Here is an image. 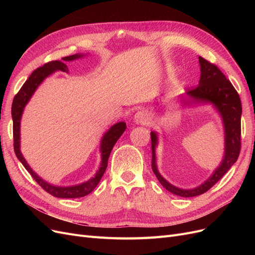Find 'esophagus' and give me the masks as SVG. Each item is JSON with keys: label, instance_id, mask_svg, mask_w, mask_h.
<instances>
[{"label": "esophagus", "instance_id": "34e87169", "mask_svg": "<svg viewBox=\"0 0 255 255\" xmlns=\"http://www.w3.org/2000/svg\"><path fill=\"white\" fill-rule=\"evenodd\" d=\"M150 116L146 112L140 111V112H137L134 116V121L138 125H149L150 123Z\"/></svg>", "mask_w": 255, "mask_h": 255}]
</instances>
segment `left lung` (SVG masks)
<instances>
[{"mask_svg":"<svg viewBox=\"0 0 255 255\" xmlns=\"http://www.w3.org/2000/svg\"><path fill=\"white\" fill-rule=\"evenodd\" d=\"M200 67H201V76L199 85L194 88H188L186 94L196 102H212L220 112L226 129V154L220 167L214 172V174L205 183L194 189H181L170 183H168L161 176L156 168L155 161V144L157 138L155 133H151L152 140V170L156 175L159 183L172 194L190 198L202 195L208 189H211L221 177L225 175L229 169L237 160L242 148V101L238 92L234 88L226 75L220 69L211 61L199 56ZM187 103L188 101H184Z\"/></svg>","mask_w":255,"mask_h":255,"instance_id":"8db88e82","label":"left lung"}]
</instances>
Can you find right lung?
Returning <instances> with one entry per match:
<instances>
[{"mask_svg":"<svg viewBox=\"0 0 255 255\" xmlns=\"http://www.w3.org/2000/svg\"><path fill=\"white\" fill-rule=\"evenodd\" d=\"M79 57H81V55L75 54V55L66 56L61 59L68 61V60H73ZM55 70L66 72L68 71V67L64 63H61V61L53 60V61H49L47 64H44L39 68H37L36 70L29 75V78L26 80V82L23 84V86L18 91V94L14 96L12 106H11L13 150H14V153H16L18 159L21 161L22 165L25 167V169L29 172V174L32 175L33 179L38 183V185H39L42 189L49 192L50 195L57 198H81L84 196H87L97 187V185L99 184L100 180H101V177L103 176L106 170L107 161H109V157L113 150V146L115 145L116 142H117V140L123 134V132H125L127 126L125 122H119L117 125L112 127L109 132L104 135L101 142V152H102L101 167H100L96 176L92 177V179H90L88 182L83 183L81 185H76V186H71V187H57V186H53V185H50L47 182H44L42 179H40V177L38 176L35 172H33L32 169L29 168V166L26 164L25 159L23 158L22 154L20 152V119H21L23 109H24L25 104L28 102V100L34 94V91L38 87V85H39L48 75H50Z\"/></svg>","mask_w":255,"mask_h":255,"instance_id":"right-lung-1","label":"right lung"}]
</instances>
